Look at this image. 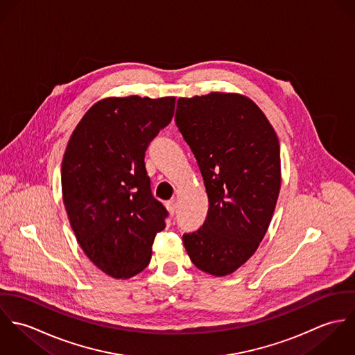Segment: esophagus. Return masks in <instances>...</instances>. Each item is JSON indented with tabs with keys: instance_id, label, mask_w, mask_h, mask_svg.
I'll return each mask as SVG.
<instances>
[{
	"instance_id": "obj_1",
	"label": "esophagus",
	"mask_w": 355,
	"mask_h": 355,
	"mask_svg": "<svg viewBox=\"0 0 355 355\" xmlns=\"http://www.w3.org/2000/svg\"><path fill=\"white\" fill-rule=\"evenodd\" d=\"M166 209L169 210V213H171L172 216L175 214V211H176V202H175V200H171V201L166 202Z\"/></svg>"
}]
</instances>
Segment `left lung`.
<instances>
[{"mask_svg": "<svg viewBox=\"0 0 355 355\" xmlns=\"http://www.w3.org/2000/svg\"><path fill=\"white\" fill-rule=\"evenodd\" d=\"M176 125L194 154L209 209L183 235L193 263L213 276L235 272L257 250L280 191V145L252 100L210 93L179 98Z\"/></svg>", "mask_w": 355, "mask_h": 355, "instance_id": "1", "label": "left lung"}]
</instances>
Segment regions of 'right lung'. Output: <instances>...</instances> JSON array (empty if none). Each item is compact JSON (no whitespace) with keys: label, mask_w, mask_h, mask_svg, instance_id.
<instances>
[{"label":"right lung","mask_w":355,"mask_h":355,"mask_svg":"<svg viewBox=\"0 0 355 355\" xmlns=\"http://www.w3.org/2000/svg\"><path fill=\"white\" fill-rule=\"evenodd\" d=\"M175 110V97L106 98L89 109L61 164L62 200L92 262L114 279L142 272L168 210L152 194L145 153Z\"/></svg>","instance_id":"add662e5"}]
</instances>
